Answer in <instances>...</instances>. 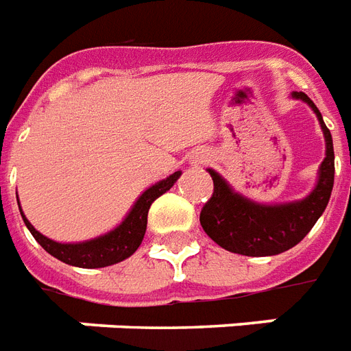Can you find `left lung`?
<instances>
[{"mask_svg": "<svg viewBox=\"0 0 351 351\" xmlns=\"http://www.w3.org/2000/svg\"><path fill=\"white\" fill-rule=\"evenodd\" d=\"M294 98L307 102L318 115L326 136V158L320 178L307 199L279 206H264L243 199L215 171L208 169L214 180V193L201 210V225L212 240L230 253L245 256L279 255L300 243L318 221L328 206L335 182V152L331 132L322 121L318 108L305 93L295 90Z\"/></svg>", "mask_w": 351, "mask_h": 351, "instance_id": "1", "label": "left lung"}]
</instances>
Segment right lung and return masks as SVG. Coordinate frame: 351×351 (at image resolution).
<instances>
[{
    "label": "right lung",
    "mask_w": 351,
    "mask_h": 351,
    "mask_svg": "<svg viewBox=\"0 0 351 351\" xmlns=\"http://www.w3.org/2000/svg\"><path fill=\"white\" fill-rule=\"evenodd\" d=\"M178 176H180V171H176L169 178L147 189L137 199L128 217L115 230H111V232H108L106 236H100V238H95V240L83 241V243H59V241L50 240V238L40 234L38 230H35V227L22 214L23 223L27 225L33 238L51 256H56V258H59L64 264L77 266V268H104V266H111V264H117V262L124 261V258H128L130 255L136 253V249L141 245L145 230H147V215H149L150 204L158 197L163 195L167 189L173 188V184L178 180Z\"/></svg>",
    "instance_id": "obj_1"
}]
</instances>
